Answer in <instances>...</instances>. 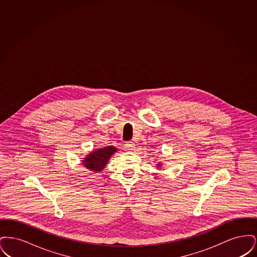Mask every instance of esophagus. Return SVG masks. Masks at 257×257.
Returning a JSON list of instances; mask_svg holds the SVG:
<instances>
[{"instance_id": "obj_1", "label": "esophagus", "mask_w": 257, "mask_h": 257, "mask_svg": "<svg viewBox=\"0 0 257 257\" xmlns=\"http://www.w3.org/2000/svg\"><path fill=\"white\" fill-rule=\"evenodd\" d=\"M135 147H135V144L133 142H127V143H125V145H124L125 150H128V151L134 150Z\"/></svg>"}]
</instances>
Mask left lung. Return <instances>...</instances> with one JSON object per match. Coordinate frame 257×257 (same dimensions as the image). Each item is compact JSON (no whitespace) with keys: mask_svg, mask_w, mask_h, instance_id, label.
Returning a JSON list of instances; mask_svg holds the SVG:
<instances>
[{"mask_svg":"<svg viewBox=\"0 0 257 257\" xmlns=\"http://www.w3.org/2000/svg\"><path fill=\"white\" fill-rule=\"evenodd\" d=\"M161 166H162V164H161V163H158V164H157V167H158V168H160Z\"/></svg>","mask_w":257,"mask_h":257,"instance_id":"left-lung-1","label":"left lung"}]
</instances>
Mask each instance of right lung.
<instances>
[{"label": "right lung", "mask_w": 257, "mask_h": 257, "mask_svg": "<svg viewBox=\"0 0 257 257\" xmlns=\"http://www.w3.org/2000/svg\"><path fill=\"white\" fill-rule=\"evenodd\" d=\"M116 152L114 147H107L99 148L88 155L83 160V164L87 170L92 171H101L107 165L110 157Z\"/></svg>", "instance_id": "obj_1"}]
</instances>
